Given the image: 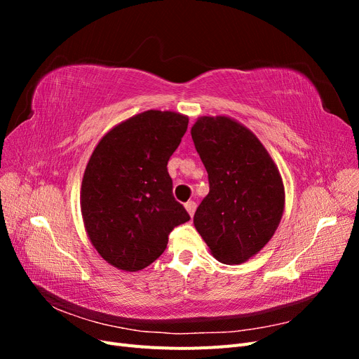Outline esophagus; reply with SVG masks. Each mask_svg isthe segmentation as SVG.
<instances>
[{"label": "esophagus", "mask_w": 359, "mask_h": 359, "mask_svg": "<svg viewBox=\"0 0 359 359\" xmlns=\"http://www.w3.org/2000/svg\"><path fill=\"white\" fill-rule=\"evenodd\" d=\"M186 210H187V212H189V215L190 217H193V214H194V211H196V203H194L193 201H189L186 205Z\"/></svg>", "instance_id": "esophagus-1"}]
</instances>
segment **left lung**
Here are the masks:
<instances>
[{"label": "left lung", "instance_id": "obj_1", "mask_svg": "<svg viewBox=\"0 0 359 359\" xmlns=\"http://www.w3.org/2000/svg\"><path fill=\"white\" fill-rule=\"evenodd\" d=\"M191 139L210 181L194 227L219 262H247L269 243L283 215L278 168L252 130L231 116L198 118Z\"/></svg>", "mask_w": 359, "mask_h": 359}]
</instances>
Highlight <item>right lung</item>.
Here are the masks:
<instances>
[{"label":"right lung","instance_id":"add662e5","mask_svg":"<svg viewBox=\"0 0 359 359\" xmlns=\"http://www.w3.org/2000/svg\"><path fill=\"white\" fill-rule=\"evenodd\" d=\"M187 126V115L151 109L112 127L94 148L81 211L93 247L109 265L144 269L165 252L173 227L190 220L168 172Z\"/></svg>","mask_w":359,"mask_h":359}]
</instances>
